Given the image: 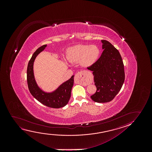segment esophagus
I'll return each instance as SVG.
<instances>
[{"instance_id":"obj_1","label":"esophagus","mask_w":152,"mask_h":152,"mask_svg":"<svg viewBox=\"0 0 152 152\" xmlns=\"http://www.w3.org/2000/svg\"><path fill=\"white\" fill-rule=\"evenodd\" d=\"M86 76V72L85 71H81L79 72L75 75V79L76 78H80V79H84Z\"/></svg>"}]
</instances>
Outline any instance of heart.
Returning <instances> with one entry per match:
<instances>
[{
	"instance_id": "heart-1",
	"label": "heart",
	"mask_w": 152,
	"mask_h": 152,
	"mask_svg": "<svg viewBox=\"0 0 152 152\" xmlns=\"http://www.w3.org/2000/svg\"><path fill=\"white\" fill-rule=\"evenodd\" d=\"M100 50L95 45H78L69 48L66 58L69 62L78 63L85 67H90L98 60Z\"/></svg>"
}]
</instances>
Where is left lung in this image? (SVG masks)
<instances>
[{"label":"left lung","mask_w":152,"mask_h":152,"mask_svg":"<svg viewBox=\"0 0 152 152\" xmlns=\"http://www.w3.org/2000/svg\"><path fill=\"white\" fill-rule=\"evenodd\" d=\"M103 51L98 60L88 67L92 71L96 93L91 96L98 103L112 101L121 90L125 81L124 66L118 50L110 42L102 40Z\"/></svg>","instance_id":"8db88e82"}]
</instances>
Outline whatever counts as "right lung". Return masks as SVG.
Returning a JSON list of instances; mask_svg holds the SVG:
<instances>
[{
  "label": "right lung",
  "instance_id": "obj_1",
  "mask_svg": "<svg viewBox=\"0 0 152 152\" xmlns=\"http://www.w3.org/2000/svg\"><path fill=\"white\" fill-rule=\"evenodd\" d=\"M47 46V45H45L38 48L29 60L27 69L28 87L31 95L42 104L51 108H61L68 103L71 98L74 75L51 92L45 91L38 86L34 73V63L38 55L44 51Z\"/></svg>",
  "mask_w": 152,
  "mask_h": 152
}]
</instances>
